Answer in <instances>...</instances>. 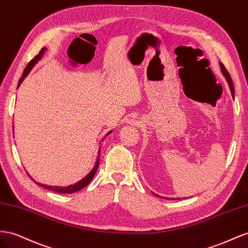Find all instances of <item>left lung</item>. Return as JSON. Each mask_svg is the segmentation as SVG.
<instances>
[{
    "label": "left lung",
    "instance_id": "1",
    "mask_svg": "<svg viewBox=\"0 0 248 248\" xmlns=\"http://www.w3.org/2000/svg\"><path fill=\"white\" fill-rule=\"evenodd\" d=\"M219 64H220V69H221V72H222V74H223V76L225 77V79H226V81H227V83H229V86H230V90H231V93H232V98H235V90H233V84H232V78H231V76H230V74H229V72L226 71V69H225V66L221 63V62H219ZM153 195H155V196H157V197H159L157 194H155V193H153ZM165 199H169V198H166L165 197Z\"/></svg>",
    "mask_w": 248,
    "mask_h": 248
}]
</instances>
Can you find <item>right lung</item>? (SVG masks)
<instances>
[{"instance_id": "add662e5", "label": "right lung", "mask_w": 248, "mask_h": 248, "mask_svg": "<svg viewBox=\"0 0 248 248\" xmlns=\"http://www.w3.org/2000/svg\"><path fill=\"white\" fill-rule=\"evenodd\" d=\"M45 51H46V48H43V49L41 50V52H39V54H38V55H36V56H35L34 58H33V59L31 60V62L28 63V65H27V68L25 69V71H24V73H23V77H21V79H19L18 85H17V86L21 85V83L23 82V80L25 79V77H26L27 75L29 74V72L31 71V69L33 68V66H34V64L38 62V60L43 57ZM110 132H111V131L108 132V135H106V136H108ZM99 164H100V149H99V151H98V156H97L96 164H95V166H93V168L92 169V171H91V172H90V173L88 174V175H86L85 177H83L82 179H80L78 183H76V184H74V185H70V186H48V185L39 184V183L35 182V180L33 179V178L29 175L28 172H27V174H28L29 177H30L32 180H34V183H36L38 186H43V188H46V189L51 190V191H53V192H56V193H63V194H64V193H68V194H71V193H74V192H77V191H79V190L83 189L84 186H88V185L91 183V180L93 179V176H95V174H96V172H97V170H98Z\"/></svg>"}]
</instances>
